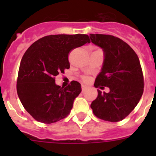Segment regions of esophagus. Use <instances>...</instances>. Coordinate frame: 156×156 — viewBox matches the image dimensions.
Wrapping results in <instances>:
<instances>
[{"label":"esophagus","instance_id":"34e87169","mask_svg":"<svg viewBox=\"0 0 156 156\" xmlns=\"http://www.w3.org/2000/svg\"><path fill=\"white\" fill-rule=\"evenodd\" d=\"M81 88H82V91H84V90H85V88H86V86L84 85V84H82V85H81Z\"/></svg>","mask_w":156,"mask_h":156}]
</instances>
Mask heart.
<instances>
[{
	"instance_id": "heart-1",
	"label": "heart",
	"mask_w": 156,
	"mask_h": 156,
	"mask_svg": "<svg viewBox=\"0 0 156 156\" xmlns=\"http://www.w3.org/2000/svg\"><path fill=\"white\" fill-rule=\"evenodd\" d=\"M87 78H86V77H84V81H87Z\"/></svg>"
}]
</instances>
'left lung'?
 Masks as SVG:
<instances>
[{
  "mask_svg": "<svg viewBox=\"0 0 156 156\" xmlns=\"http://www.w3.org/2000/svg\"><path fill=\"white\" fill-rule=\"evenodd\" d=\"M92 43L104 52L101 72L94 87H108V93L97 90L98 96L90 108L102 120L117 122L123 120L136 107L144 93L143 71L137 55L122 39L113 35L90 34Z\"/></svg>",
  "mask_w": 156,
  "mask_h": 156,
  "instance_id": "left-lung-1",
  "label": "left lung"
}]
</instances>
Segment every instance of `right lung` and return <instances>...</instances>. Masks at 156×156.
I'll return each instance as SVG.
<instances>
[{
    "mask_svg": "<svg viewBox=\"0 0 156 156\" xmlns=\"http://www.w3.org/2000/svg\"><path fill=\"white\" fill-rule=\"evenodd\" d=\"M87 34H53L41 37L28 48L19 69L16 90L25 109L36 121L51 124L65 119L81 92L72 81L66 87L55 84V77L69 69V53L90 43Z\"/></svg>",
    "mask_w": 156,
    "mask_h": 156,
    "instance_id": "right-lung-1",
    "label": "right lung"
}]
</instances>
